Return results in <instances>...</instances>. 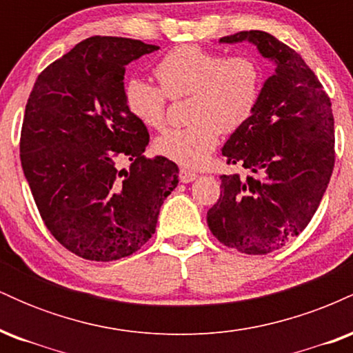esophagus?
Instances as JSON below:
<instances>
[{
  "instance_id": "34e87169",
  "label": "esophagus",
  "mask_w": 353,
  "mask_h": 353,
  "mask_svg": "<svg viewBox=\"0 0 353 353\" xmlns=\"http://www.w3.org/2000/svg\"><path fill=\"white\" fill-rule=\"evenodd\" d=\"M179 177H181V181H182V182H192V181H196V179H197V172L190 171V169L182 168V169H181Z\"/></svg>"
}]
</instances>
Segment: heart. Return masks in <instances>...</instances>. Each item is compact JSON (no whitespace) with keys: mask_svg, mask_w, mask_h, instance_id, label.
<instances>
[{"mask_svg":"<svg viewBox=\"0 0 353 353\" xmlns=\"http://www.w3.org/2000/svg\"><path fill=\"white\" fill-rule=\"evenodd\" d=\"M159 86L132 78L124 88L129 112L139 123L161 131L168 121L169 99L189 98V125L171 129L156 141L168 159L196 168L216 149L221 132L232 134L249 123L264 88V71L247 52L225 56L197 44L165 52L154 68Z\"/></svg>","mask_w":353,"mask_h":353,"instance_id":"1","label":"heart"}]
</instances>
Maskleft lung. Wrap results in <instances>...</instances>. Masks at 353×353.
<instances>
[{"instance_id":"obj_1","label":"left lung","mask_w":353,"mask_h":353,"mask_svg":"<svg viewBox=\"0 0 353 353\" xmlns=\"http://www.w3.org/2000/svg\"><path fill=\"white\" fill-rule=\"evenodd\" d=\"M250 41L275 63L257 109L222 148L228 164L249 174L221 176L208 212L219 242L250 255L281 249L309 225L335 164L332 103L299 52L265 31H241L221 43Z\"/></svg>"}]
</instances>
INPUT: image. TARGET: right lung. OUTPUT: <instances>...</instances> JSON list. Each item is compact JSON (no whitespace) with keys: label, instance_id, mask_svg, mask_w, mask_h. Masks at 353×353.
Listing matches in <instances>:
<instances>
[{"label":"right lung","instance_id":"right-lung-1","mask_svg":"<svg viewBox=\"0 0 353 353\" xmlns=\"http://www.w3.org/2000/svg\"><path fill=\"white\" fill-rule=\"evenodd\" d=\"M159 50L116 36H91L36 79L24 111L19 156L44 225L86 261L139 250L179 182L168 157L144 156L148 128L124 99L125 64ZM132 161L129 170L120 163Z\"/></svg>","mask_w":353,"mask_h":353}]
</instances>
